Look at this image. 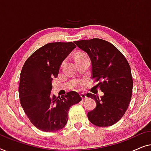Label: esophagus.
I'll use <instances>...</instances> for the list:
<instances>
[{"label":"esophagus","mask_w":151,"mask_h":151,"mask_svg":"<svg viewBox=\"0 0 151 151\" xmlns=\"http://www.w3.org/2000/svg\"><path fill=\"white\" fill-rule=\"evenodd\" d=\"M81 96L83 101H85V100H86V99H87L86 95L85 94H81Z\"/></svg>","instance_id":"1"}]
</instances>
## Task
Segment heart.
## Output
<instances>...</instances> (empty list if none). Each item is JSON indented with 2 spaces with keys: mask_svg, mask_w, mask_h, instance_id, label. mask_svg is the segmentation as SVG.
Listing matches in <instances>:
<instances>
[{
  "mask_svg": "<svg viewBox=\"0 0 151 151\" xmlns=\"http://www.w3.org/2000/svg\"><path fill=\"white\" fill-rule=\"evenodd\" d=\"M83 56H86V55L82 53V52H78V53L76 54L75 58H77V57H83Z\"/></svg>",
  "mask_w": 151,
  "mask_h": 151,
  "instance_id": "b5f03b06",
  "label": "heart"
}]
</instances>
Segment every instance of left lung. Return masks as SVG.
I'll list each match as a JSON object with an SVG mask.
<instances>
[{
  "mask_svg": "<svg viewBox=\"0 0 151 151\" xmlns=\"http://www.w3.org/2000/svg\"><path fill=\"white\" fill-rule=\"evenodd\" d=\"M88 53L92 63V78L104 95L88 93L96 107L88 113L91 123L97 127H109L118 122L126 112L131 99L133 81L127 59L116 46L105 40L94 38L74 42Z\"/></svg>",
  "mask_w": 151,
  "mask_h": 151,
  "instance_id": "left-lung-1",
  "label": "left lung"
}]
</instances>
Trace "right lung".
I'll list each match as a JSON object with an SVG mask.
<instances>
[{
	"label": "right lung",
	"mask_w": 151,
	"mask_h": 151,
	"mask_svg": "<svg viewBox=\"0 0 151 151\" xmlns=\"http://www.w3.org/2000/svg\"><path fill=\"white\" fill-rule=\"evenodd\" d=\"M76 48L73 42H52L38 48L27 59L20 73L19 97L31 122L45 132L63 129L71 106L81 101L77 92L61 98L51 96L52 81L58 76L62 61Z\"/></svg>",
	"instance_id": "right-lung-1"
}]
</instances>
